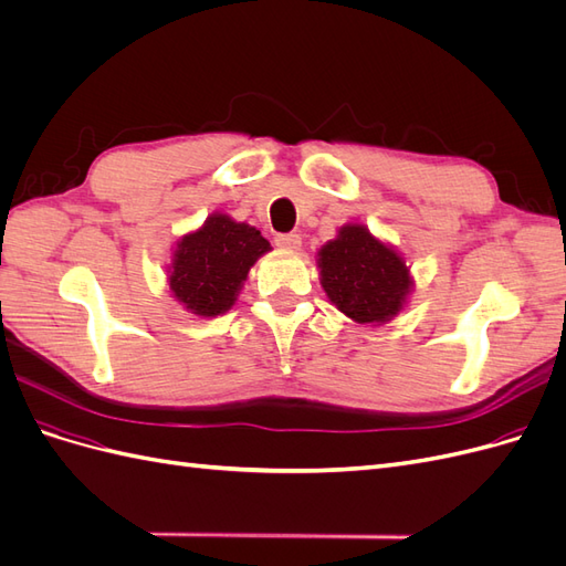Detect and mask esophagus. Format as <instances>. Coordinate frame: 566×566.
Returning a JSON list of instances; mask_svg holds the SVG:
<instances>
[{
	"instance_id": "esophagus-1",
	"label": "esophagus",
	"mask_w": 566,
	"mask_h": 566,
	"mask_svg": "<svg viewBox=\"0 0 566 566\" xmlns=\"http://www.w3.org/2000/svg\"><path fill=\"white\" fill-rule=\"evenodd\" d=\"M276 245L283 250H297L302 245V238H300V233H279Z\"/></svg>"
}]
</instances>
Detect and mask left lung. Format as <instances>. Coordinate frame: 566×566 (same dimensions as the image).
<instances>
[{"instance_id": "1", "label": "left lung", "mask_w": 566, "mask_h": 566, "mask_svg": "<svg viewBox=\"0 0 566 566\" xmlns=\"http://www.w3.org/2000/svg\"><path fill=\"white\" fill-rule=\"evenodd\" d=\"M321 285L342 314L356 323H382L397 316L410 290L401 256L368 229L342 227L318 252Z\"/></svg>"}]
</instances>
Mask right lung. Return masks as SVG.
I'll list each match as a JSON object with an SVG mask.
<instances>
[{"label":"right lung","instance_id":"1","mask_svg":"<svg viewBox=\"0 0 566 566\" xmlns=\"http://www.w3.org/2000/svg\"><path fill=\"white\" fill-rule=\"evenodd\" d=\"M271 250L266 238L227 214H212L202 229L177 243L169 287L198 316L229 312L250 266Z\"/></svg>","mask_w":566,"mask_h":566}]
</instances>
